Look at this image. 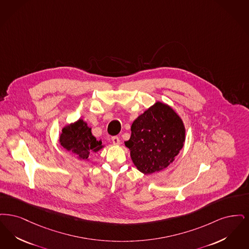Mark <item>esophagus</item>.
Masks as SVG:
<instances>
[{"mask_svg": "<svg viewBox=\"0 0 249 249\" xmlns=\"http://www.w3.org/2000/svg\"><path fill=\"white\" fill-rule=\"evenodd\" d=\"M111 141H112V143H113L114 145H119L120 144L119 138H118V137H116V136L111 138Z\"/></svg>", "mask_w": 249, "mask_h": 249, "instance_id": "34e87169", "label": "esophagus"}]
</instances>
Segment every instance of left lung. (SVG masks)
I'll return each instance as SVG.
<instances>
[{"label":"left lung","mask_w":249,"mask_h":249,"mask_svg":"<svg viewBox=\"0 0 249 249\" xmlns=\"http://www.w3.org/2000/svg\"><path fill=\"white\" fill-rule=\"evenodd\" d=\"M185 128L179 116L161 102L134 121L125 142L132 161L143 174L167 167L183 147Z\"/></svg>","instance_id":"obj_1"}]
</instances>
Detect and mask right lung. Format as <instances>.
<instances>
[{
  "mask_svg": "<svg viewBox=\"0 0 249 249\" xmlns=\"http://www.w3.org/2000/svg\"><path fill=\"white\" fill-rule=\"evenodd\" d=\"M60 144L82 160H87L90 153L97 152L103 147L101 141H97L91 133V128L83 120H78L73 124L62 129Z\"/></svg>",
  "mask_w": 249,
  "mask_h": 249,
  "instance_id": "add662e5",
  "label": "right lung"
}]
</instances>
